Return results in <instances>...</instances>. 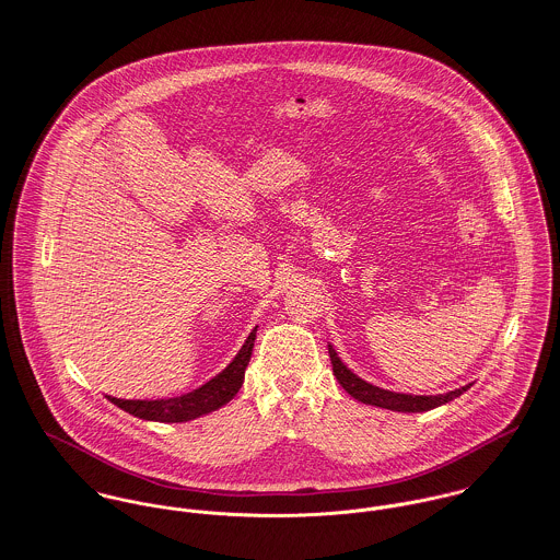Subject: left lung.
I'll list each match as a JSON object with an SVG mask.
<instances>
[{
    "mask_svg": "<svg viewBox=\"0 0 560 560\" xmlns=\"http://www.w3.org/2000/svg\"><path fill=\"white\" fill-rule=\"evenodd\" d=\"M329 354H331V363H334V374H336L339 385L359 402L365 405H374V407H383V409H392V411H402V413H422V411H431L440 405H446L450 400L458 398L463 392H467L469 385L458 387L454 392L440 394V396H411V394H396V392H387L381 387H374L370 383H365L363 378H359L357 374H352L337 357L334 346H329Z\"/></svg>",
    "mask_w": 560,
    "mask_h": 560,
    "instance_id": "8db88e82",
    "label": "left lung"
}]
</instances>
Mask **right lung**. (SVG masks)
Instances as JSON below:
<instances>
[{
	"instance_id": "right-lung-1",
	"label": "right lung",
	"mask_w": 560,
	"mask_h": 560,
	"mask_svg": "<svg viewBox=\"0 0 560 560\" xmlns=\"http://www.w3.org/2000/svg\"><path fill=\"white\" fill-rule=\"evenodd\" d=\"M255 331L246 337L244 346L240 348V352L235 354V359L224 368L223 372L212 378L210 383H206L203 387L177 396V398H168V400H122V398H110L116 407H120L122 411L140 418V420H151V422H188L195 420L199 416H206L210 411L221 409L226 405L237 389L242 387L244 381V370L250 361V352H253V341H255Z\"/></svg>"
}]
</instances>
